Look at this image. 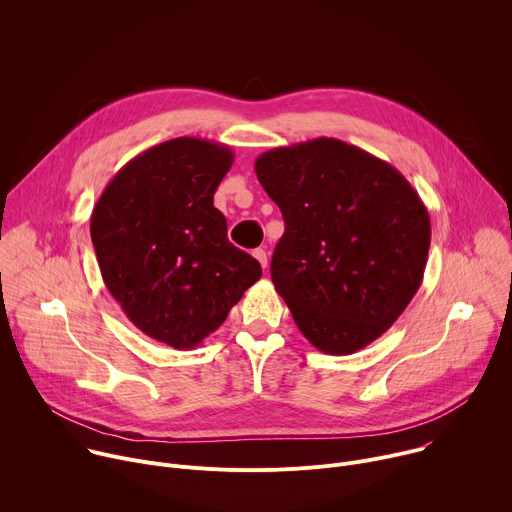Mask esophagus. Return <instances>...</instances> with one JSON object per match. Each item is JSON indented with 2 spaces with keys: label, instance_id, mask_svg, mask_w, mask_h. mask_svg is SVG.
Returning a JSON list of instances; mask_svg holds the SVG:
<instances>
[{
  "label": "esophagus",
  "instance_id": "obj_1",
  "mask_svg": "<svg viewBox=\"0 0 512 512\" xmlns=\"http://www.w3.org/2000/svg\"><path fill=\"white\" fill-rule=\"evenodd\" d=\"M253 257L261 263L263 269L267 267V251H265V249H255V251H253Z\"/></svg>",
  "mask_w": 512,
  "mask_h": 512
}]
</instances>
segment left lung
Returning a JSON list of instances; mask_svg holds the SVG:
<instances>
[{"label": "left lung", "instance_id": "obj_1", "mask_svg": "<svg viewBox=\"0 0 512 512\" xmlns=\"http://www.w3.org/2000/svg\"><path fill=\"white\" fill-rule=\"evenodd\" d=\"M255 172L283 214L271 281L302 334L336 356L383 336L423 281L431 227L417 190L334 137L265 152Z\"/></svg>", "mask_w": 512, "mask_h": 512}]
</instances>
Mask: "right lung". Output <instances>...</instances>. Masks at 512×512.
<instances>
[{
	"label": "right lung",
	"mask_w": 512,
	"mask_h": 512,
	"mask_svg": "<svg viewBox=\"0 0 512 512\" xmlns=\"http://www.w3.org/2000/svg\"><path fill=\"white\" fill-rule=\"evenodd\" d=\"M233 160L229 145L200 137L158 143L113 176L91 214L111 296L135 328L176 350L198 346L261 277L212 204Z\"/></svg>",
	"instance_id": "add662e5"
}]
</instances>
